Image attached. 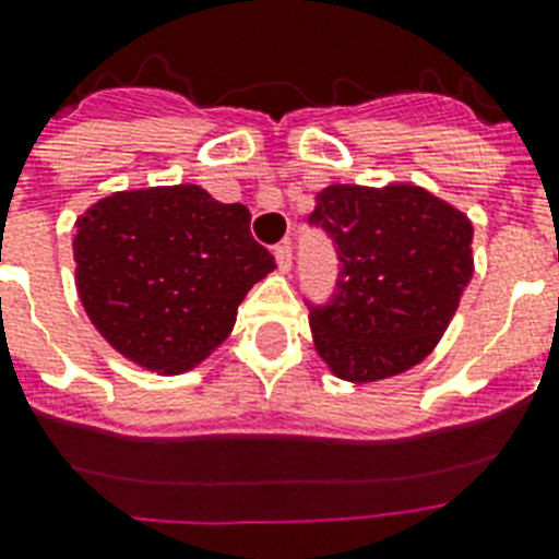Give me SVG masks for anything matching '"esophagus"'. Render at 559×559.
Masks as SVG:
<instances>
[{"mask_svg": "<svg viewBox=\"0 0 559 559\" xmlns=\"http://www.w3.org/2000/svg\"><path fill=\"white\" fill-rule=\"evenodd\" d=\"M274 257H276V265H280V271H285V274H288L290 265H294V249H290V243L276 246Z\"/></svg>", "mask_w": 559, "mask_h": 559, "instance_id": "esophagus-1", "label": "esophagus"}]
</instances>
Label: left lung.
<instances>
[{"instance_id": "1", "label": "left lung", "mask_w": 559, "mask_h": 559, "mask_svg": "<svg viewBox=\"0 0 559 559\" xmlns=\"http://www.w3.org/2000/svg\"><path fill=\"white\" fill-rule=\"evenodd\" d=\"M310 226L333 240L338 276L310 302L316 349L353 383L406 372L437 347L473 276L467 215L412 185H333Z\"/></svg>"}]
</instances>
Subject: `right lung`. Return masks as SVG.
<instances>
[{
  "instance_id": "1",
  "label": "right lung",
  "mask_w": 559,
  "mask_h": 559,
  "mask_svg": "<svg viewBox=\"0 0 559 559\" xmlns=\"http://www.w3.org/2000/svg\"><path fill=\"white\" fill-rule=\"evenodd\" d=\"M251 212L195 185L117 192L78 221V294L117 353L156 372L204 360L237 305L274 271Z\"/></svg>"
}]
</instances>
